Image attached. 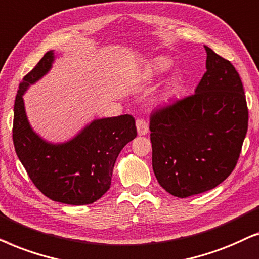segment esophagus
I'll return each instance as SVG.
<instances>
[{
	"mask_svg": "<svg viewBox=\"0 0 259 259\" xmlns=\"http://www.w3.org/2000/svg\"><path fill=\"white\" fill-rule=\"evenodd\" d=\"M136 127H137V134H139L140 136L147 135L148 130H149L148 129V123L142 118L136 120Z\"/></svg>",
	"mask_w": 259,
	"mask_h": 259,
	"instance_id": "1",
	"label": "esophagus"
}]
</instances>
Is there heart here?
<instances>
[{"label": "heart", "instance_id": "1", "mask_svg": "<svg viewBox=\"0 0 259 259\" xmlns=\"http://www.w3.org/2000/svg\"><path fill=\"white\" fill-rule=\"evenodd\" d=\"M170 60L165 57H158L153 61L151 64V71L154 73H161V72H164L168 67L170 66Z\"/></svg>", "mask_w": 259, "mask_h": 259}]
</instances>
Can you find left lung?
Here are the masks:
<instances>
[{"label":"left lung","instance_id":"left-lung-1","mask_svg":"<svg viewBox=\"0 0 259 259\" xmlns=\"http://www.w3.org/2000/svg\"><path fill=\"white\" fill-rule=\"evenodd\" d=\"M206 71L195 94L153 112L150 140L158 184L178 198L214 188L236 167L249 112L239 74L205 46Z\"/></svg>","mask_w":259,"mask_h":259}]
</instances>
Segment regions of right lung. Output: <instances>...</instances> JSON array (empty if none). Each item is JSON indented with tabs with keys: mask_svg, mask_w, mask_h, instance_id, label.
I'll use <instances>...</instances> for the list:
<instances>
[{
	"mask_svg": "<svg viewBox=\"0 0 259 259\" xmlns=\"http://www.w3.org/2000/svg\"><path fill=\"white\" fill-rule=\"evenodd\" d=\"M54 58V52L48 51L19 86L14 104V147L30 180L47 198L67 205H89L110 188L118 154L137 135L135 118L122 115L94 119L66 142L44 140L30 126L23 95L50 72Z\"/></svg>",
	"mask_w": 259,
	"mask_h": 259,
	"instance_id": "add662e5",
	"label": "right lung"
}]
</instances>
